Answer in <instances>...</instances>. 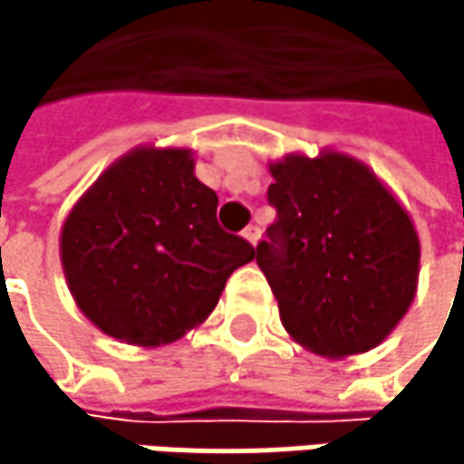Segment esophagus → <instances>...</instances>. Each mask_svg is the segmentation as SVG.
<instances>
[{
  "mask_svg": "<svg viewBox=\"0 0 464 464\" xmlns=\"http://www.w3.org/2000/svg\"><path fill=\"white\" fill-rule=\"evenodd\" d=\"M244 238H246L249 244H257V241H260V228H257V226L244 228Z\"/></svg>",
  "mask_w": 464,
  "mask_h": 464,
  "instance_id": "esophagus-1",
  "label": "esophagus"
}]
</instances>
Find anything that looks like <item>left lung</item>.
<instances>
[{
	"instance_id": "8db88e82",
	"label": "left lung",
	"mask_w": 464,
	"mask_h": 464,
	"mask_svg": "<svg viewBox=\"0 0 464 464\" xmlns=\"http://www.w3.org/2000/svg\"><path fill=\"white\" fill-rule=\"evenodd\" d=\"M276 223L257 266L290 338L341 360L379 346L414 304L419 233L362 160L323 150L268 163Z\"/></svg>"
}]
</instances>
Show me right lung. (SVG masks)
<instances>
[{"instance_id":"obj_1","label":"right lung","mask_w":464,"mask_h":464,"mask_svg":"<svg viewBox=\"0 0 464 464\" xmlns=\"http://www.w3.org/2000/svg\"><path fill=\"white\" fill-rule=\"evenodd\" d=\"M190 147L140 144L110 163L61 226V266L77 309L102 333L160 346L218 306L255 246L218 226V193Z\"/></svg>"}]
</instances>
